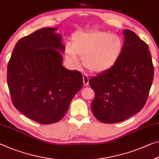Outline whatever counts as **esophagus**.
I'll use <instances>...</instances> for the list:
<instances>
[{
  "instance_id": "obj_1",
  "label": "esophagus",
  "mask_w": 159,
  "mask_h": 159,
  "mask_svg": "<svg viewBox=\"0 0 159 159\" xmlns=\"http://www.w3.org/2000/svg\"><path fill=\"white\" fill-rule=\"evenodd\" d=\"M83 83H84V86H87L89 84V78L87 75H83Z\"/></svg>"
}]
</instances>
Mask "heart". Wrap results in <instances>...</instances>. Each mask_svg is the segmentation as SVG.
Wrapping results in <instances>:
<instances>
[{
    "label": "heart",
    "mask_w": 159,
    "mask_h": 159,
    "mask_svg": "<svg viewBox=\"0 0 159 159\" xmlns=\"http://www.w3.org/2000/svg\"><path fill=\"white\" fill-rule=\"evenodd\" d=\"M124 49L120 36L108 32L79 31L73 34L71 44L66 46L65 55L70 65H79L77 55L84 67L93 73L107 71L118 62Z\"/></svg>",
    "instance_id": "b5f03b06"
}]
</instances>
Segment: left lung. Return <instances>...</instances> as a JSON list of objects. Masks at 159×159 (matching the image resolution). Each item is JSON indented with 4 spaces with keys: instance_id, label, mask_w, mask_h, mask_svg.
<instances>
[{
    "instance_id": "left-lung-1",
    "label": "left lung",
    "mask_w": 159,
    "mask_h": 159,
    "mask_svg": "<svg viewBox=\"0 0 159 159\" xmlns=\"http://www.w3.org/2000/svg\"><path fill=\"white\" fill-rule=\"evenodd\" d=\"M121 55L111 69L89 80L95 97L91 104L99 121L119 123L141 110L153 79L148 46L135 33L125 29Z\"/></svg>"
}]
</instances>
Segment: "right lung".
<instances>
[{
    "label": "right lung",
    "mask_w": 159,
    "mask_h": 159,
    "mask_svg": "<svg viewBox=\"0 0 159 159\" xmlns=\"http://www.w3.org/2000/svg\"><path fill=\"white\" fill-rule=\"evenodd\" d=\"M57 28H44L16 43L8 65L7 82L14 107L42 124L59 121L83 87L82 75L62 66L65 52Z\"/></svg>",
    "instance_id": "obj_1"
}]
</instances>
